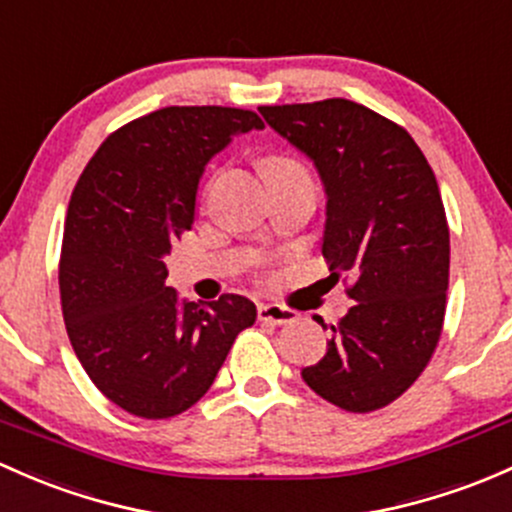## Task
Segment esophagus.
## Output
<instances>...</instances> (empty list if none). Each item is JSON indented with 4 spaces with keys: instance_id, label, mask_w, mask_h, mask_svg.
<instances>
[{
    "instance_id": "obj_1",
    "label": "esophagus",
    "mask_w": 512,
    "mask_h": 512,
    "mask_svg": "<svg viewBox=\"0 0 512 512\" xmlns=\"http://www.w3.org/2000/svg\"><path fill=\"white\" fill-rule=\"evenodd\" d=\"M257 314H260V321H270V324H292L294 319H297V311L287 309V306L282 304H260V309H257Z\"/></svg>"
}]
</instances>
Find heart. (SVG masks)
I'll use <instances>...</instances> for the list:
<instances>
[{"mask_svg": "<svg viewBox=\"0 0 512 512\" xmlns=\"http://www.w3.org/2000/svg\"><path fill=\"white\" fill-rule=\"evenodd\" d=\"M282 171H301V166L297 161L292 159H270L265 164V174L272 176V174H282Z\"/></svg>", "mask_w": 512, "mask_h": 512, "instance_id": "b5f03b06", "label": "heart"}]
</instances>
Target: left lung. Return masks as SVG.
Masks as SVG:
<instances>
[{
	"label": "left lung",
	"instance_id": "8db88e82",
	"mask_svg": "<svg viewBox=\"0 0 512 512\" xmlns=\"http://www.w3.org/2000/svg\"><path fill=\"white\" fill-rule=\"evenodd\" d=\"M260 115L314 164L326 193L321 255L333 279L351 282L353 306L301 378L341 410H380L427 368L444 324L449 228L432 166L405 129L358 102Z\"/></svg>",
	"mask_w": 512,
	"mask_h": 512
}]
</instances>
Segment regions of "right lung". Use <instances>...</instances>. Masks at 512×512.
I'll list each match as a JSON object with an SVG mask.
<instances>
[{
	"instance_id": "right-lung-1",
	"label": "right lung",
	"mask_w": 512,
	"mask_h": 512,
	"mask_svg": "<svg viewBox=\"0 0 512 512\" xmlns=\"http://www.w3.org/2000/svg\"><path fill=\"white\" fill-rule=\"evenodd\" d=\"M265 129L235 107H164L102 142L68 203L61 284L68 338L117 407L166 419L213 385L257 309L240 294L181 304L166 257L196 213L206 164L233 137Z\"/></svg>"
}]
</instances>
